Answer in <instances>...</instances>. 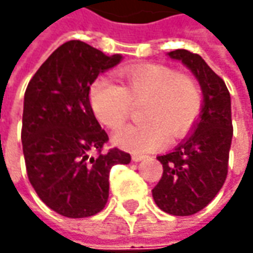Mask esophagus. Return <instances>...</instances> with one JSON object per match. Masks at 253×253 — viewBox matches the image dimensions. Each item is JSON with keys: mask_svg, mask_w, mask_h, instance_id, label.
<instances>
[{"mask_svg": "<svg viewBox=\"0 0 253 253\" xmlns=\"http://www.w3.org/2000/svg\"><path fill=\"white\" fill-rule=\"evenodd\" d=\"M143 159H146V155H138V153L132 155V161L133 162H141Z\"/></svg>", "mask_w": 253, "mask_h": 253, "instance_id": "obj_1", "label": "esophagus"}]
</instances>
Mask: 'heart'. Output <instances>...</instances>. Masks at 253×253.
Wrapping results in <instances>:
<instances>
[{
	"instance_id": "heart-1",
	"label": "heart",
	"mask_w": 253,
	"mask_h": 253,
	"mask_svg": "<svg viewBox=\"0 0 253 253\" xmlns=\"http://www.w3.org/2000/svg\"><path fill=\"white\" fill-rule=\"evenodd\" d=\"M122 87L107 77L95 80L90 102L98 121L115 129L121 126L131 102L145 101L142 120L114 135V143L125 151L143 153L168 143V133L180 138L197 121L201 90L196 79L163 64H142L121 72Z\"/></svg>"
}]
</instances>
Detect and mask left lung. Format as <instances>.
Masks as SVG:
<instances>
[{
    "label": "left lung",
    "instance_id": "8db88e82",
    "mask_svg": "<svg viewBox=\"0 0 253 253\" xmlns=\"http://www.w3.org/2000/svg\"><path fill=\"white\" fill-rule=\"evenodd\" d=\"M168 56L194 74L204 100L193 133L170 153L158 156L163 165V176L152 196L162 211L191 215L217 196L227 179L232 141L231 97L224 80L200 54L177 49Z\"/></svg>",
    "mask_w": 253,
    "mask_h": 253
}]
</instances>
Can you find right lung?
<instances>
[{"label":"right lung","instance_id":"right-lung-1","mask_svg":"<svg viewBox=\"0 0 253 253\" xmlns=\"http://www.w3.org/2000/svg\"><path fill=\"white\" fill-rule=\"evenodd\" d=\"M121 54L70 41L50 54L29 82L24 97L22 149L28 177L44 204L69 218L100 212L108 200L110 170L131 155L108 141L90 104V87ZM95 153V155H92Z\"/></svg>","mask_w":253,"mask_h":253}]
</instances>
